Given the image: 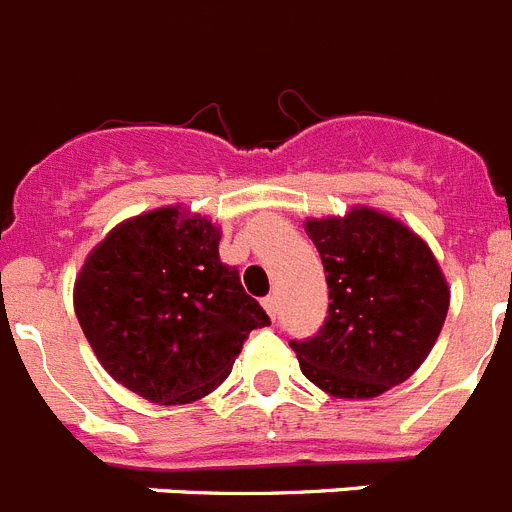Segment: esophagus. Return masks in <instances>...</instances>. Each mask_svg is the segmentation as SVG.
<instances>
[{
  "instance_id": "obj_1",
  "label": "esophagus",
  "mask_w": 512,
  "mask_h": 512,
  "mask_svg": "<svg viewBox=\"0 0 512 512\" xmlns=\"http://www.w3.org/2000/svg\"><path fill=\"white\" fill-rule=\"evenodd\" d=\"M264 310L269 312L271 318H277V315H279V300H277V295L264 297Z\"/></svg>"
}]
</instances>
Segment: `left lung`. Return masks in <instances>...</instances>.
Masks as SVG:
<instances>
[{
    "label": "left lung",
    "mask_w": 512,
    "mask_h": 512,
    "mask_svg": "<svg viewBox=\"0 0 512 512\" xmlns=\"http://www.w3.org/2000/svg\"><path fill=\"white\" fill-rule=\"evenodd\" d=\"M323 259L328 318L289 341L300 369L333 397L366 400L405 382L431 354L449 312V284L431 248L372 207L307 220Z\"/></svg>",
    "instance_id": "8db88e82"
}]
</instances>
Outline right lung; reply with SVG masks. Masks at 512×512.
Returning a JSON list of instances; mask_svg holds the SVG:
<instances>
[{
  "mask_svg": "<svg viewBox=\"0 0 512 512\" xmlns=\"http://www.w3.org/2000/svg\"><path fill=\"white\" fill-rule=\"evenodd\" d=\"M220 228L179 207L117 225L81 266L74 310L99 364L158 405L223 384L253 328L269 325L238 269L220 261Z\"/></svg>",
  "mask_w": 512,
  "mask_h": 512,
  "instance_id": "add662e5",
  "label": "right lung"
}]
</instances>
